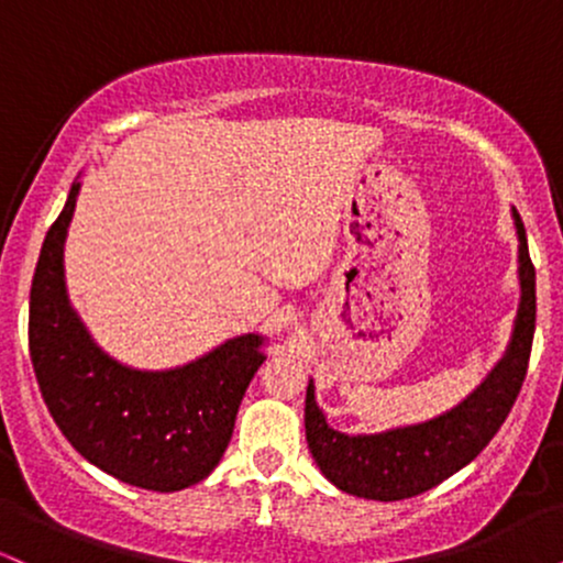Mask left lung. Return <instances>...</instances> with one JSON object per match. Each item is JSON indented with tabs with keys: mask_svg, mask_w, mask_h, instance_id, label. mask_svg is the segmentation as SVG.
Wrapping results in <instances>:
<instances>
[{
	"mask_svg": "<svg viewBox=\"0 0 563 563\" xmlns=\"http://www.w3.org/2000/svg\"><path fill=\"white\" fill-rule=\"evenodd\" d=\"M514 224L519 235L521 286L514 333L506 354L461 405L423 423L399 426L380 434L349 437L328 426L314 399V384L309 380L303 405L307 444L325 479L333 482L341 493L380 503L421 495L468 466L508 418L527 376L538 312L534 267L529 260L525 224L516 209Z\"/></svg>",
	"mask_w": 563,
	"mask_h": 563,
	"instance_id": "obj_1",
	"label": "left lung"
}]
</instances>
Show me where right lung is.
Returning <instances> with one entry per match:
<instances>
[{
	"label": "right lung",
	"mask_w": 563,
	"mask_h": 563,
	"mask_svg": "<svg viewBox=\"0 0 563 563\" xmlns=\"http://www.w3.org/2000/svg\"><path fill=\"white\" fill-rule=\"evenodd\" d=\"M81 183L38 254L29 307L31 363L44 405L76 452L115 479L153 493L203 482L228 450L238 407L267 354V339L243 333L192 363L137 371L102 352L66 288L68 224Z\"/></svg>",
	"instance_id": "right-lung-1"
}]
</instances>
